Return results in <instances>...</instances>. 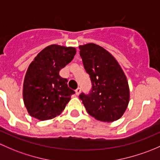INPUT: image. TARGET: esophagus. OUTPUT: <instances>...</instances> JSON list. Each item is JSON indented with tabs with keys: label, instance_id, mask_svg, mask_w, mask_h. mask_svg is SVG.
I'll use <instances>...</instances> for the list:
<instances>
[{
	"label": "esophagus",
	"instance_id": "esophagus-1",
	"mask_svg": "<svg viewBox=\"0 0 160 160\" xmlns=\"http://www.w3.org/2000/svg\"><path fill=\"white\" fill-rule=\"evenodd\" d=\"M80 92H81V88H78L76 90H75V94H76L77 95H79Z\"/></svg>",
	"mask_w": 160,
	"mask_h": 160
}]
</instances>
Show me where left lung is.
Listing matches in <instances>:
<instances>
[{
  "mask_svg": "<svg viewBox=\"0 0 160 160\" xmlns=\"http://www.w3.org/2000/svg\"><path fill=\"white\" fill-rule=\"evenodd\" d=\"M84 68L89 75L92 88L80 99L90 116L100 121H116L129 102V88L124 72L116 59L101 46L89 43L79 46Z\"/></svg>",
  "mask_w": 160,
  "mask_h": 160,
  "instance_id": "8db88e82",
  "label": "left lung"
}]
</instances>
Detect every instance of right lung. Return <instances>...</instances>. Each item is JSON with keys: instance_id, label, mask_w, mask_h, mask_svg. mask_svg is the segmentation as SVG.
<instances>
[{"instance_id": "obj_1", "label": "right lung", "mask_w": 160, "mask_h": 160, "mask_svg": "<svg viewBox=\"0 0 160 160\" xmlns=\"http://www.w3.org/2000/svg\"><path fill=\"white\" fill-rule=\"evenodd\" d=\"M76 49L52 44L30 64L23 85V100L29 115L41 121L60 115L75 92L59 72L74 58Z\"/></svg>"}]
</instances>
